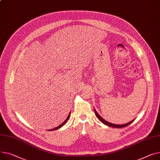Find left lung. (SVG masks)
<instances>
[{
  "label": "left lung",
  "mask_w": 160,
  "mask_h": 160,
  "mask_svg": "<svg viewBox=\"0 0 160 160\" xmlns=\"http://www.w3.org/2000/svg\"><path fill=\"white\" fill-rule=\"evenodd\" d=\"M94 113H95L96 116H97V118H98L102 123H103L105 124L106 125H108V126H109V127H114V128H122V127H126V126H127V125H130V124L134 121V120H132L131 122H129V123H125V124H123V125H116V124L109 123V122H107L106 120H105L103 118H102V117L98 114V113L97 112V111H96L94 109Z\"/></svg>",
  "instance_id": "8db88e82"
}]
</instances>
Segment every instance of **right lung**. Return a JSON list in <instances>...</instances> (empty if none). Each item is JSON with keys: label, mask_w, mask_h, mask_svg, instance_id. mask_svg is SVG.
<instances>
[{"label": "right lung", "mask_w": 160, "mask_h": 160, "mask_svg": "<svg viewBox=\"0 0 160 160\" xmlns=\"http://www.w3.org/2000/svg\"><path fill=\"white\" fill-rule=\"evenodd\" d=\"M70 114H71V113H69V114L68 115V118L66 119V120L64 121V122H63L62 124H60L59 126H58L57 127H55V129H51L50 131H53V130H56V129H59V128H60V127H62V126H63V125H64L66 122H67V121L69 120V116H70Z\"/></svg>", "instance_id": "add662e5"}]
</instances>
